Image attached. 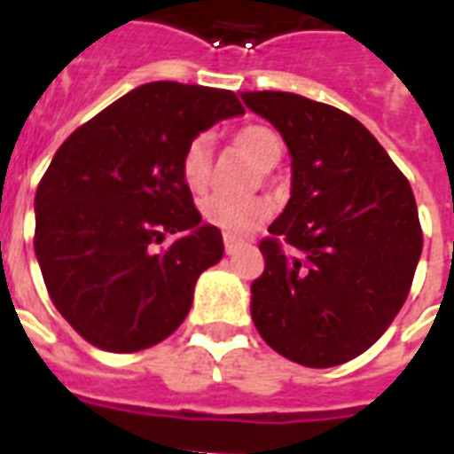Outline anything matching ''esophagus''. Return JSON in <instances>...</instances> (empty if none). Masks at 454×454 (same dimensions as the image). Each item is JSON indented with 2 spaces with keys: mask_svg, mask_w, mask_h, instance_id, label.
Here are the masks:
<instances>
[{
  "mask_svg": "<svg viewBox=\"0 0 454 454\" xmlns=\"http://www.w3.org/2000/svg\"><path fill=\"white\" fill-rule=\"evenodd\" d=\"M242 238H238V235H233V233H223V245H226V252L228 254H233L235 249L240 247L242 245Z\"/></svg>",
  "mask_w": 454,
  "mask_h": 454,
  "instance_id": "obj_1",
  "label": "esophagus"
}]
</instances>
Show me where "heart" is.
<instances>
[{
	"mask_svg": "<svg viewBox=\"0 0 454 454\" xmlns=\"http://www.w3.org/2000/svg\"><path fill=\"white\" fill-rule=\"evenodd\" d=\"M233 144L240 151L247 153L259 167L270 169L283 157V141L276 131L263 124H247L233 134ZM178 174L181 181L191 192H205L212 176L209 164V141L207 137H195L185 144L181 160H178ZM200 212L207 223L226 231V233H247L262 219L270 214V205L263 198L233 200L212 195L200 202Z\"/></svg>",
	"mask_w": 454,
	"mask_h": 454,
	"instance_id": "1",
	"label": "heart"
}]
</instances>
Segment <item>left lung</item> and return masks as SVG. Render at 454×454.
<instances>
[{
    "label": "left lung",
    "instance_id": "left-lung-1",
    "mask_svg": "<svg viewBox=\"0 0 454 454\" xmlns=\"http://www.w3.org/2000/svg\"><path fill=\"white\" fill-rule=\"evenodd\" d=\"M292 155V198L259 242L252 320L306 367L367 351L408 299L422 226L408 178L344 110L287 91H245Z\"/></svg>",
    "mask_w": 454,
    "mask_h": 454
}]
</instances>
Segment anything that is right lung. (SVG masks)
Here are the masks:
<instances>
[{
	"instance_id": "add662e5",
	"label": "right lung",
	"mask_w": 454,
	"mask_h": 454,
	"mask_svg": "<svg viewBox=\"0 0 454 454\" xmlns=\"http://www.w3.org/2000/svg\"><path fill=\"white\" fill-rule=\"evenodd\" d=\"M245 108L228 89L151 82L66 138L35 195V254L53 306L103 351L151 348L184 323L223 238L178 174L185 144ZM167 232L182 238L156 249Z\"/></svg>"
}]
</instances>
